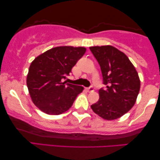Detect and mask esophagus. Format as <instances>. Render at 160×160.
Listing matches in <instances>:
<instances>
[{
  "label": "esophagus",
  "instance_id": "34e87169",
  "mask_svg": "<svg viewBox=\"0 0 160 160\" xmlns=\"http://www.w3.org/2000/svg\"><path fill=\"white\" fill-rule=\"evenodd\" d=\"M86 90L87 92H91L94 91V89L92 87H88V88H86Z\"/></svg>",
  "mask_w": 160,
  "mask_h": 160
}]
</instances>
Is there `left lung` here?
Returning <instances> with one entry per match:
<instances>
[{"instance_id": "left-lung-1", "label": "left lung", "mask_w": 160, "mask_h": 160, "mask_svg": "<svg viewBox=\"0 0 160 160\" xmlns=\"http://www.w3.org/2000/svg\"><path fill=\"white\" fill-rule=\"evenodd\" d=\"M99 63L103 84L99 100L92 105L96 114L106 120L119 119L134 106L140 91L138 73L124 52L113 46L89 47Z\"/></svg>"}]
</instances>
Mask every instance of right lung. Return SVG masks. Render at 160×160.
<instances>
[{"label":"right lung","instance_id":"obj_1","mask_svg":"<svg viewBox=\"0 0 160 160\" xmlns=\"http://www.w3.org/2000/svg\"><path fill=\"white\" fill-rule=\"evenodd\" d=\"M86 52V48L62 46L43 52L31 62L27 86L33 103L43 113L59 115L71 108L84 87L66 84L63 78Z\"/></svg>","mask_w":160,"mask_h":160}]
</instances>
